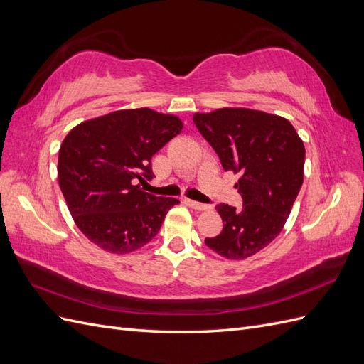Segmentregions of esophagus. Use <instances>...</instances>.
<instances>
[{
    "label": "esophagus",
    "instance_id": "1",
    "mask_svg": "<svg viewBox=\"0 0 364 364\" xmlns=\"http://www.w3.org/2000/svg\"><path fill=\"white\" fill-rule=\"evenodd\" d=\"M186 203H188L193 209H197V211H205V209H208L209 206L205 205V203H200V202H194V200H186Z\"/></svg>",
    "mask_w": 364,
    "mask_h": 364
}]
</instances>
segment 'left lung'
I'll return each instance as SVG.
<instances>
[{"label": "left lung", "mask_w": 364, "mask_h": 364, "mask_svg": "<svg viewBox=\"0 0 364 364\" xmlns=\"http://www.w3.org/2000/svg\"><path fill=\"white\" fill-rule=\"evenodd\" d=\"M225 171L240 173L237 209L217 205L223 230L205 245L228 259H245L278 237L304 182L305 147L289 119L252 109H217L193 117Z\"/></svg>", "instance_id": "8db88e82"}]
</instances>
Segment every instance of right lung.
Returning a JSON list of instances; mask_svg holds the SVG:
<instances>
[{
  "mask_svg": "<svg viewBox=\"0 0 364 364\" xmlns=\"http://www.w3.org/2000/svg\"><path fill=\"white\" fill-rule=\"evenodd\" d=\"M182 121L126 109L75 126L59 150L58 178L75 225L111 253L134 252L159 232L179 200L142 191L151 156L181 134Z\"/></svg>",
  "mask_w": 364,
  "mask_h": 364,
  "instance_id": "right-lung-1",
  "label": "right lung"
}]
</instances>
